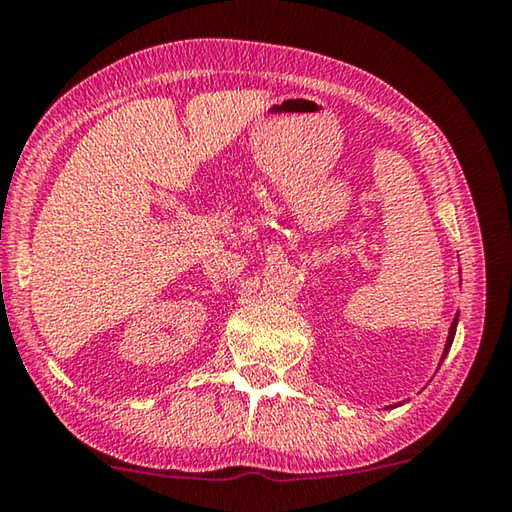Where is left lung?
I'll use <instances>...</instances> for the list:
<instances>
[{"instance_id": "obj_1", "label": "left lung", "mask_w": 512, "mask_h": 512, "mask_svg": "<svg viewBox=\"0 0 512 512\" xmlns=\"http://www.w3.org/2000/svg\"><path fill=\"white\" fill-rule=\"evenodd\" d=\"M456 319H459V317H454V324H452V328H450V337H447V346H445L443 360H445V355H447V351H450V346H452V339H454V333H456Z\"/></svg>"}]
</instances>
